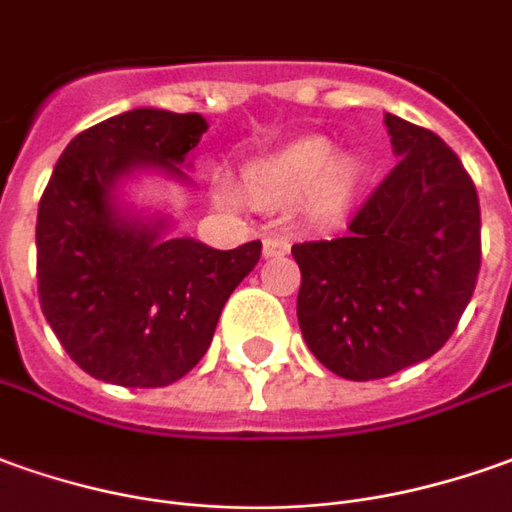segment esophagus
<instances>
[{
    "mask_svg": "<svg viewBox=\"0 0 512 512\" xmlns=\"http://www.w3.org/2000/svg\"><path fill=\"white\" fill-rule=\"evenodd\" d=\"M262 253H264V259L287 256V253H290V239H287V236H276V234L267 236V239H264Z\"/></svg>",
    "mask_w": 512,
    "mask_h": 512,
    "instance_id": "esophagus-1",
    "label": "esophagus"
}]
</instances>
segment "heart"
Wrapping results in <instances>:
<instances>
[{"label":"heart","mask_w":512,"mask_h":512,"mask_svg":"<svg viewBox=\"0 0 512 512\" xmlns=\"http://www.w3.org/2000/svg\"><path fill=\"white\" fill-rule=\"evenodd\" d=\"M359 172L354 161L334 158V147L320 139H303L278 153L256 161L245 172L248 189L256 197L290 200L309 192V206L317 214H331L354 195ZM220 200L231 203L234 195L220 189Z\"/></svg>","instance_id":"heart-1"}]
</instances>
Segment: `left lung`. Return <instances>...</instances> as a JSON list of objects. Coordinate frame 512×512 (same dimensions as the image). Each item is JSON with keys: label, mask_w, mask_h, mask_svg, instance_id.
Listing matches in <instances>:
<instances>
[{"label": "left lung", "mask_w": 512, "mask_h": 512, "mask_svg": "<svg viewBox=\"0 0 512 512\" xmlns=\"http://www.w3.org/2000/svg\"><path fill=\"white\" fill-rule=\"evenodd\" d=\"M396 169L337 239L292 245L298 323L331 373L370 382L438 354L479 273V197L449 144L384 114Z\"/></svg>", "instance_id": "1"}]
</instances>
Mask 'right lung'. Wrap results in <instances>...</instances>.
Wrapping results in <instances>:
<instances>
[{
  "label": "right lung",
  "mask_w": 512,
  "mask_h": 512,
  "mask_svg": "<svg viewBox=\"0 0 512 512\" xmlns=\"http://www.w3.org/2000/svg\"><path fill=\"white\" fill-rule=\"evenodd\" d=\"M209 122L133 108L74 136L38 203V298L66 354L119 387L178 382L209 351L262 242L217 250L167 236V214L119 200L139 172L189 181L181 164Z\"/></svg>",
  "instance_id": "add662e5"
}]
</instances>
